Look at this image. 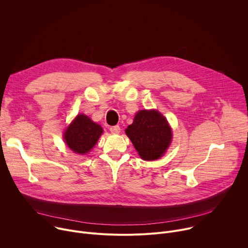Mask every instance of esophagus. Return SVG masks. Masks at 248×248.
<instances>
[{
    "mask_svg": "<svg viewBox=\"0 0 248 248\" xmlns=\"http://www.w3.org/2000/svg\"><path fill=\"white\" fill-rule=\"evenodd\" d=\"M109 131L111 133H119L121 131V128L119 125H114V126H110L109 127Z\"/></svg>",
    "mask_w": 248,
    "mask_h": 248,
    "instance_id": "esophagus-1",
    "label": "esophagus"
}]
</instances>
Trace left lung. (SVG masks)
Masks as SVG:
<instances>
[{
    "label": "left lung",
    "instance_id": "obj_1",
    "mask_svg": "<svg viewBox=\"0 0 248 248\" xmlns=\"http://www.w3.org/2000/svg\"><path fill=\"white\" fill-rule=\"evenodd\" d=\"M125 133L140 156L147 161L161 157L172 140L168 122L159 111L154 109L139 111Z\"/></svg>",
    "mask_w": 248,
    "mask_h": 248
}]
</instances>
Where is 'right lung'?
<instances>
[{
    "mask_svg": "<svg viewBox=\"0 0 248 248\" xmlns=\"http://www.w3.org/2000/svg\"><path fill=\"white\" fill-rule=\"evenodd\" d=\"M103 128L85 115H78L64 132V140L75 153L85 154L97 143Z\"/></svg>",
    "mask_w": 248,
    "mask_h": 248,
    "instance_id": "add662e5",
    "label": "right lung"
}]
</instances>
